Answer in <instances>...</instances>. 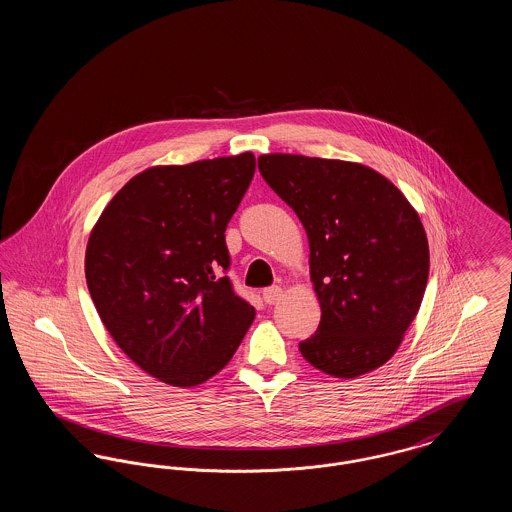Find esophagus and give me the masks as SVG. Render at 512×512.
<instances>
[{
    "mask_svg": "<svg viewBox=\"0 0 512 512\" xmlns=\"http://www.w3.org/2000/svg\"><path fill=\"white\" fill-rule=\"evenodd\" d=\"M280 297H282L280 286H270V288H265V292H263V299L267 301L268 305H274L276 301H280Z\"/></svg>",
    "mask_w": 512,
    "mask_h": 512,
    "instance_id": "34e87169",
    "label": "esophagus"
}]
</instances>
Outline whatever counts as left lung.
Returning a JSON list of instances; mask_svg holds the SVG:
<instances>
[{
  "mask_svg": "<svg viewBox=\"0 0 512 512\" xmlns=\"http://www.w3.org/2000/svg\"><path fill=\"white\" fill-rule=\"evenodd\" d=\"M259 171L309 236L320 324L301 355L336 378L384 365L428 282V240L411 203L357 163L272 153L259 157Z\"/></svg>",
  "mask_w": 512,
  "mask_h": 512,
  "instance_id": "obj_1",
  "label": "left lung"
}]
</instances>
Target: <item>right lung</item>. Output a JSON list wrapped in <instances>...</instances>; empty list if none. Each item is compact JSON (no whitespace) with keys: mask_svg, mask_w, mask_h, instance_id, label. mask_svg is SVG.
I'll list each match as a JSON object with an SVG mask.
<instances>
[{"mask_svg":"<svg viewBox=\"0 0 512 512\" xmlns=\"http://www.w3.org/2000/svg\"><path fill=\"white\" fill-rule=\"evenodd\" d=\"M253 174V153L147 169L90 234L86 282L101 322L161 382L190 388L215 376L255 318L228 276L224 240Z\"/></svg>","mask_w":512,"mask_h":512,"instance_id":"1","label":"right lung"}]
</instances>
